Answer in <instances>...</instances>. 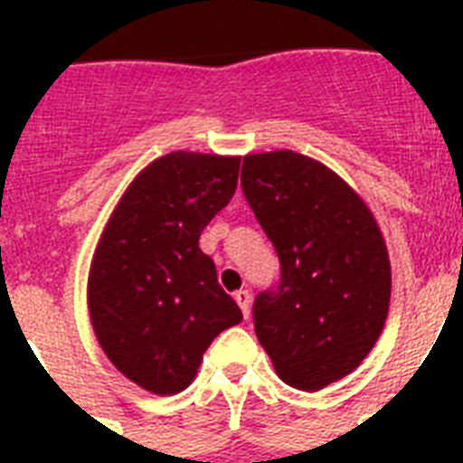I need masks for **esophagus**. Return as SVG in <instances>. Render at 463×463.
Segmentation results:
<instances>
[{"label": "esophagus", "instance_id": "34e87169", "mask_svg": "<svg viewBox=\"0 0 463 463\" xmlns=\"http://www.w3.org/2000/svg\"><path fill=\"white\" fill-rule=\"evenodd\" d=\"M235 303L240 305V309H242V315H245V319L250 317V307H252V293L245 288L235 290Z\"/></svg>", "mask_w": 463, "mask_h": 463}]
</instances>
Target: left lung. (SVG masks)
Masks as SVG:
<instances>
[{"label": "left lung", "instance_id": "8db88e82", "mask_svg": "<svg viewBox=\"0 0 463 463\" xmlns=\"http://www.w3.org/2000/svg\"><path fill=\"white\" fill-rule=\"evenodd\" d=\"M242 192L281 260L279 288L254 300V331L276 374L319 392L377 344L392 267L373 211L334 170L296 151L250 154Z\"/></svg>", "mask_w": 463, "mask_h": 463}]
</instances>
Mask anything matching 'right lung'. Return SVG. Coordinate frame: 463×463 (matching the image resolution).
Returning <instances> with one entry per match:
<instances>
[{"instance_id":"right-lung-1","label":"right lung","mask_w":463,"mask_h":463,"mask_svg":"<svg viewBox=\"0 0 463 463\" xmlns=\"http://www.w3.org/2000/svg\"><path fill=\"white\" fill-rule=\"evenodd\" d=\"M240 156L173 151L127 187L89 274L96 338L127 380L151 394L187 389L203 351L242 312L218 286L199 235L238 187Z\"/></svg>"}]
</instances>
